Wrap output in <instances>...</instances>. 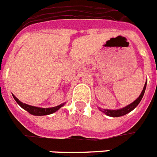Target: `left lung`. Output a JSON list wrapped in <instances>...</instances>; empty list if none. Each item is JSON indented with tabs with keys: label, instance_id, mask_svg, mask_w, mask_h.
Here are the masks:
<instances>
[{
	"label": "left lung",
	"instance_id": "left-lung-1",
	"mask_svg": "<svg viewBox=\"0 0 157 157\" xmlns=\"http://www.w3.org/2000/svg\"><path fill=\"white\" fill-rule=\"evenodd\" d=\"M146 85H147V82H145L144 86V88H143L142 91L140 93V96H139L134 101H132V103H130L129 105H126L125 107H123L121 109H102V108H100L98 107L99 110L101 111L102 113H105V115L107 116H109V117H121V116H124V115L127 114L129 112H131L132 110L136 108L137 106L140 101H141V99H142L143 96L144 94V91H145L146 89Z\"/></svg>",
	"mask_w": 157,
	"mask_h": 157
}]
</instances>
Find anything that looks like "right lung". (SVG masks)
<instances>
[{
	"label": "right lung",
	"mask_w": 157,
	"mask_h": 157,
	"mask_svg": "<svg viewBox=\"0 0 157 157\" xmlns=\"http://www.w3.org/2000/svg\"><path fill=\"white\" fill-rule=\"evenodd\" d=\"M13 97L15 99V101H17V104H18L21 108H23L24 109H25L26 111H28L29 113H31L32 115H35V116H44V115H48L52 114V113H55L57 110L61 108L62 106H63L65 105V102L63 103V104H60V105H57V106L52 107V108H40V107H36L33 106V105H28L26 103H23L22 101H21L17 98L16 96L13 94Z\"/></svg>",
	"instance_id": "1"
}]
</instances>
